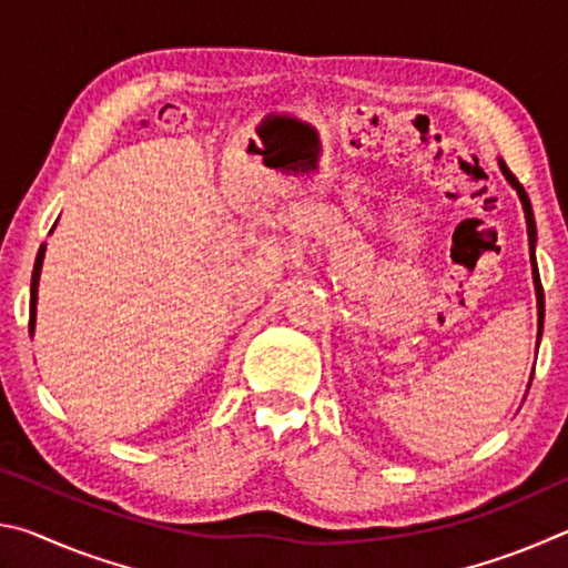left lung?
Returning <instances> with one entry per match:
<instances>
[{
	"label": "left lung",
	"instance_id": "1",
	"mask_svg": "<svg viewBox=\"0 0 568 568\" xmlns=\"http://www.w3.org/2000/svg\"><path fill=\"white\" fill-rule=\"evenodd\" d=\"M498 168H501L504 178L508 185L516 190L518 200H521L524 215H526V227H528V250H531V275H534V287H536V311H538V333H536V348L541 343V333H544V287H541V277H538V265H536V220H534V210H531V200H528L526 190L521 182L514 178V172L506 168V162L498 158Z\"/></svg>",
	"mask_w": 568,
	"mask_h": 568
}]
</instances>
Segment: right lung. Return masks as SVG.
Instances as JSON below:
<instances>
[{"label": "right lung", "instance_id": "right-lung-1", "mask_svg": "<svg viewBox=\"0 0 568 568\" xmlns=\"http://www.w3.org/2000/svg\"><path fill=\"white\" fill-rule=\"evenodd\" d=\"M57 225V223H54ZM44 250L47 245L40 247L37 253V263H34V273H32V297H30V333H34V323H37V287H40V273H42V263H44Z\"/></svg>", "mask_w": 568, "mask_h": 568}]
</instances>
